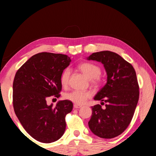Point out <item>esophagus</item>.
Listing matches in <instances>:
<instances>
[{
	"mask_svg": "<svg viewBox=\"0 0 156 156\" xmlns=\"http://www.w3.org/2000/svg\"><path fill=\"white\" fill-rule=\"evenodd\" d=\"M82 106L80 105H77V104H74L73 105V107L75 108V109H79V108H80Z\"/></svg>",
	"mask_w": 156,
	"mask_h": 156,
	"instance_id": "obj_1",
	"label": "esophagus"
}]
</instances>
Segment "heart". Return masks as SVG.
Instances as JSON below:
<instances>
[{
    "mask_svg": "<svg viewBox=\"0 0 156 156\" xmlns=\"http://www.w3.org/2000/svg\"><path fill=\"white\" fill-rule=\"evenodd\" d=\"M78 69L87 78L91 80V83L95 85H98L101 83V79L100 77V75L101 74V69L99 66L91 62H84L78 66ZM70 73L69 69H66L62 73L60 83L62 86H66L68 84ZM90 96L91 94L89 92L74 90L66 94L65 98L75 104L81 105L85 102Z\"/></svg>",
    "mask_w": 156,
    "mask_h": 156,
    "instance_id": "obj_1",
    "label": "heart"
}]
</instances>
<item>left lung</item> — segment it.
Instances as JSON below:
<instances>
[{
  "instance_id": "8db88e82",
  "label": "left lung",
  "mask_w": 156,
  "mask_h": 156,
  "mask_svg": "<svg viewBox=\"0 0 156 156\" xmlns=\"http://www.w3.org/2000/svg\"><path fill=\"white\" fill-rule=\"evenodd\" d=\"M103 64L107 83L98 92L94 100L105 104L92 108L88 125L95 135L110 139L120 135L133 118L139 99V86L136 71L120 55L110 51L93 53L87 58Z\"/></svg>"
}]
</instances>
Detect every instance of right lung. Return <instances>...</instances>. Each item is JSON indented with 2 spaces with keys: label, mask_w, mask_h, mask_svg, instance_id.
<instances>
[{
  "label": "right lung",
  "mask_w": 156,
  "mask_h": 156,
  "mask_svg": "<svg viewBox=\"0 0 156 156\" xmlns=\"http://www.w3.org/2000/svg\"><path fill=\"white\" fill-rule=\"evenodd\" d=\"M71 61L67 55L38 53L21 66L15 75V113L25 131L39 142L51 143L64 134L65 116L72 111V102L60 100L53 107V104L47 105L46 100L51 96L60 97V77Z\"/></svg>",
  "instance_id": "obj_1"
}]
</instances>
